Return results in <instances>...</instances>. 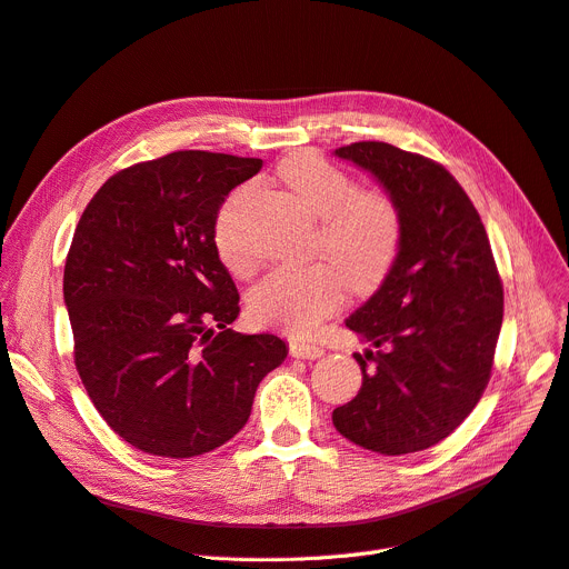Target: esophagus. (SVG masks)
<instances>
[{
  "label": "esophagus",
  "instance_id": "1",
  "mask_svg": "<svg viewBox=\"0 0 569 569\" xmlns=\"http://www.w3.org/2000/svg\"><path fill=\"white\" fill-rule=\"evenodd\" d=\"M290 356L302 358V360H316L323 356V349L316 343H307V341H290Z\"/></svg>",
  "mask_w": 569,
  "mask_h": 569
}]
</instances>
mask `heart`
I'll use <instances>...</instances> for the list:
<instances>
[{
  "label": "heart",
  "mask_w": 569,
  "mask_h": 569,
  "mask_svg": "<svg viewBox=\"0 0 569 569\" xmlns=\"http://www.w3.org/2000/svg\"><path fill=\"white\" fill-rule=\"evenodd\" d=\"M283 183L311 216L320 218L313 249L327 262L279 267L251 290L256 320L292 335L313 332L346 300V286L358 295L375 292L398 260L402 213L390 194L358 190V181L313 151H300L279 167ZM251 186L234 188L213 223L220 260L243 277L256 260L239 234V209Z\"/></svg>",
  "instance_id": "b5f03b06"
}]
</instances>
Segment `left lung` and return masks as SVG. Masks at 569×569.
Returning a JSON list of instances; mask_svg holds the SVG:
<instances>
[{"label": "left lung", "mask_w": 569, "mask_h": 569, "mask_svg": "<svg viewBox=\"0 0 569 569\" xmlns=\"http://www.w3.org/2000/svg\"><path fill=\"white\" fill-rule=\"evenodd\" d=\"M335 153L388 190L402 246L381 288L346 320L377 351L356 353L362 386L332 423L383 456L423 451L472 413L490 381L505 313L500 271L479 211L447 167L383 141Z\"/></svg>", "instance_id": "1"}]
</instances>
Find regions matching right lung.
Listing matches in <instances>:
<instances>
[{"mask_svg":"<svg viewBox=\"0 0 569 569\" xmlns=\"http://www.w3.org/2000/svg\"><path fill=\"white\" fill-rule=\"evenodd\" d=\"M260 167L209 151L132 164L94 192L73 232L64 262L73 365L107 426L143 453L223 447L288 356L274 335L228 328L239 292L213 243L220 204Z\"/></svg>","mask_w":569,"mask_h":569,"instance_id":"add662e5","label":"right lung"}]
</instances>
